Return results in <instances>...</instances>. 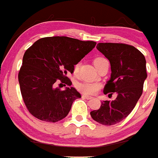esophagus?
<instances>
[{
    "instance_id": "obj_1",
    "label": "esophagus",
    "mask_w": 158,
    "mask_h": 158,
    "mask_svg": "<svg viewBox=\"0 0 158 158\" xmlns=\"http://www.w3.org/2000/svg\"><path fill=\"white\" fill-rule=\"evenodd\" d=\"M82 97H83V98H85V99H87V100H90V99L93 98V96H89V95H85V94L82 95Z\"/></svg>"
}]
</instances>
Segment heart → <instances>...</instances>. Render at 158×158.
<instances>
[{"instance_id":"1","label":"heart","mask_w":158,"mask_h":158,"mask_svg":"<svg viewBox=\"0 0 158 158\" xmlns=\"http://www.w3.org/2000/svg\"><path fill=\"white\" fill-rule=\"evenodd\" d=\"M103 58H96L94 59V65L96 66L100 61L104 60ZM79 69V63H77L74 65V73L78 72ZM77 89L79 91L86 94H94L98 91L99 85L96 83H89V82H83V83H79L77 85Z\"/></svg>"}]
</instances>
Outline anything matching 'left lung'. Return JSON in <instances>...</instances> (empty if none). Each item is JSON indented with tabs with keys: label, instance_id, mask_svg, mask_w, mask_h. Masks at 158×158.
<instances>
[{
	"label": "left lung",
	"instance_id": "obj_1",
	"mask_svg": "<svg viewBox=\"0 0 158 158\" xmlns=\"http://www.w3.org/2000/svg\"><path fill=\"white\" fill-rule=\"evenodd\" d=\"M96 48L111 64V77L104 93H116L117 97L111 101H103L100 108L90 115L99 123L111 126L127 117L142 96L147 77L146 58L135 47L123 43H100Z\"/></svg>",
	"mask_w": 158,
	"mask_h": 158
}]
</instances>
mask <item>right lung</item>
<instances>
[{
	"label": "right lung",
	"mask_w": 158,
	"mask_h": 158,
	"mask_svg": "<svg viewBox=\"0 0 158 158\" xmlns=\"http://www.w3.org/2000/svg\"><path fill=\"white\" fill-rule=\"evenodd\" d=\"M93 41H81L66 36L37 40L24 53L19 72L22 97L29 112L46 122L65 118L76 99L81 96L66 77L74 65L96 46ZM66 84L64 90L56 87L58 80ZM62 85V84H60Z\"/></svg>",
	"instance_id": "right-lung-1"
}]
</instances>
